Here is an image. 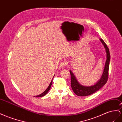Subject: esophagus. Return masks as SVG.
<instances>
[{"label": "esophagus", "mask_w": 122, "mask_h": 122, "mask_svg": "<svg viewBox=\"0 0 122 122\" xmlns=\"http://www.w3.org/2000/svg\"><path fill=\"white\" fill-rule=\"evenodd\" d=\"M68 65V62H66V61H62L61 63V65H60V67L61 68H65L66 66Z\"/></svg>", "instance_id": "esophagus-1"}]
</instances>
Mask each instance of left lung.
<instances>
[{
	"instance_id": "obj_1",
	"label": "left lung",
	"mask_w": 122,
	"mask_h": 122,
	"mask_svg": "<svg viewBox=\"0 0 122 122\" xmlns=\"http://www.w3.org/2000/svg\"><path fill=\"white\" fill-rule=\"evenodd\" d=\"M100 41L103 44L104 47L106 49L107 54V60L106 61V63L104 68L103 74H102L100 80L98 81L96 84L91 86H84L81 85L78 83L76 77L74 76L71 70H70V73L71 77V85L72 90L75 94H76L79 97H86L88 95H91L97 92L98 90L106 84L108 78V71H109V62L110 60V55L109 53V48H108L107 45L103 39L100 38Z\"/></svg>"
}]
</instances>
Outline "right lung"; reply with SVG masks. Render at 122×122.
Wrapping results in <instances>:
<instances>
[{
	"label": "right lung",
	"instance_id": "1",
	"mask_svg": "<svg viewBox=\"0 0 122 122\" xmlns=\"http://www.w3.org/2000/svg\"><path fill=\"white\" fill-rule=\"evenodd\" d=\"M52 80H53V79H52ZM52 84V80L51 81L50 85H49L48 87L47 88V89H46V90L43 93H42L41 94H39V95H37V96H34V97H42L45 96V95L48 92V91H49V90L50 89V88H51V86Z\"/></svg>",
	"mask_w": 122,
	"mask_h": 122
}]
</instances>
